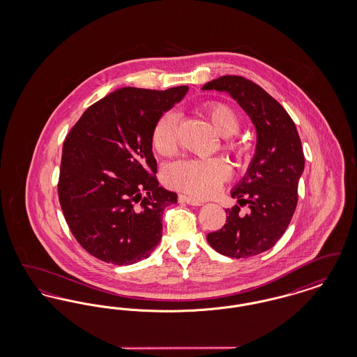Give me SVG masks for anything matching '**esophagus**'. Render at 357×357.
<instances>
[{
	"label": "esophagus",
	"instance_id": "34e87169",
	"mask_svg": "<svg viewBox=\"0 0 357 357\" xmlns=\"http://www.w3.org/2000/svg\"><path fill=\"white\" fill-rule=\"evenodd\" d=\"M178 199H179V202H185V204H191V206H202V204H204L202 201L195 199V198L188 197V195H179Z\"/></svg>",
	"mask_w": 357,
	"mask_h": 357
}]
</instances>
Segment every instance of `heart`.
<instances>
[{"label": "heart", "mask_w": 357, "mask_h": 357, "mask_svg": "<svg viewBox=\"0 0 357 357\" xmlns=\"http://www.w3.org/2000/svg\"><path fill=\"white\" fill-rule=\"evenodd\" d=\"M202 109L220 135L229 137L237 134L241 120L231 107L225 102H206ZM178 128V115L174 111L163 114L153 126L151 135L153 150L162 156H171L176 153ZM225 147L239 158L248 153V146L239 140H227ZM230 175L231 170L223 159L207 158L175 162L166 170L165 178L174 188L198 198H206L215 194Z\"/></svg>", "instance_id": "1"}]
</instances>
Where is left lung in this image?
<instances>
[{"label": "left lung", "instance_id": "obj_1", "mask_svg": "<svg viewBox=\"0 0 357 357\" xmlns=\"http://www.w3.org/2000/svg\"><path fill=\"white\" fill-rule=\"evenodd\" d=\"M202 89L229 93L257 131L255 156L245 176L230 192L238 204H248L251 211L242 216L237 204L226 208L225 226L208 233L207 242L218 253L231 258L264 253L282 237L297 206V187L305 166L297 128L280 102L242 76H222Z\"/></svg>", "mask_w": 357, "mask_h": 357}]
</instances>
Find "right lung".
Returning <instances> with one entry per match:
<instances>
[{
	"mask_svg": "<svg viewBox=\"0 0 357 357\" xmlns=\"http://www.w3.org/2000/svg\"><path fill=\"white\" fill-rule=\"evenodd\" d=\"M188 86H124L86 108L63 146L59 201L72 234L89 255L114 265L149 258L162 217L178 195L155 176L153 126Z\"/></svg>",
	"mask_w": 357,
	"mask_h": 357,
	"instance_id": "1",
	"label": "right lung"
}]
</instances>
